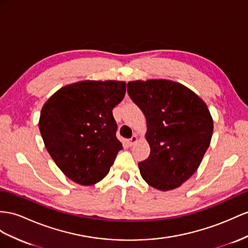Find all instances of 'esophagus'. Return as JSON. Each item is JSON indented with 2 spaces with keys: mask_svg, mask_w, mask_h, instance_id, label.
<instances>
[{
  "mask_svg": "<svg viewBox=\"0 0 248 248\" xmlns=\"http://www.w3.org/2000/svg\"><path fill=\"white\" fill-rule=\"evenodd\" d=\"M138 140V137L136 136V135H133L129 140H128V144L130 145V147H132V145H134L135 144V142Z\"/></svg>",
  "mask_w": 248,
  "mask_h": 248,
  "instance_id": "34e87169",
  "label": "esophagus"
}]
</instances>
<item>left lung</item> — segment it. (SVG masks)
<instances>
[{
  "instance_id": "1",
  "label": "left lung",
  "mask_w": 248,
  "mask_h": 248,
  "mask_svg": "<svg viewBox=\"0 0 248 248\" xmlns=\"http://www.w3.org/2000/svg\"><path fill=\"white\" fill-rule=\"evenodd\" d=\"M128 93L147 119L151 153L138 163L141 177L163 192L179 187L199 168L211 143L214 123L206 104L169 79L129 81Z\"/></svg>"
}]
</instances>
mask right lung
<instances>
[{
    "label": "right lung",
    "mask_w": 248,
    "mask_h": 248,
    "mask_svg": "<svg viewBox=\"0 0 248 248\" xmlns=\"http://www.w3.org/2000/svg\"><path fill=\"white\" fill-rule=\"evenodd\" d=\"M124 94V81L82 80L61 88L43 106L44 143L69 179L92 186L109 173L123 149L112 110Z\"/></svg>",
    "instance_id": "right-lung-1"
}]
</instances>
